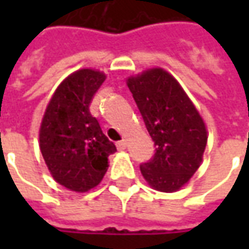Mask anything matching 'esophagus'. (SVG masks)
<instances>
[{"label":"esophagus","instance_id":"esophagus-1","mask_svg":"<svg viewBox=\"0 0 249 249\" xmlns=\"http://www.w3.org/2000/svg\"><path fill=\"white\" fill-rule=\"evenodd\" d=\"M126 144H128L126 140L119 141V142H117V149H119V151H125V149H126Z\"/></svg>","mask_w":249,"mask_h":249}]
</instances>
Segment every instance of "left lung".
<instances>
[{
    "label": "left lung",
    "instance_id": "8db88e82",
    "mask_svg": "<svg viewBox=\"0 0 249 249\" xmlns=\"http://www.w3.org/2000/svg\"><path fill=\"white\" fill-rule=\"evenodd\" d=\"M156 153L140 165L148 185L165 193L185 185L203 162L208 132L201 114L175 77L151 68L126 78Z\"/></svg>",
    "mask_w": 249,
    "mask_h": 249
}]
</instances>
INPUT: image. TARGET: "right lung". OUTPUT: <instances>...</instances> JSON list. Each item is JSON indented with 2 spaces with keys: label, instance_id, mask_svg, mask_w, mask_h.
<instances>
[{
  "label": "right lung",
  "instance_id": "1",
  "mask_svg": "<svg viewBox=\"0 0 249 249\" xmlns=\"http://www.w3.org/2000/svg\"><path fill=\"white\" fill-rule=\"evenodd\" d=\"M104 71L84 68L62 80L48 103L40 125V151L52 178L69 191L97 187L116 146L89 112L105 81Z\"/></svg>",
  "mask_w": 249,
  "mask_h": 249
}]
</instances>
